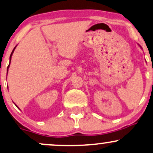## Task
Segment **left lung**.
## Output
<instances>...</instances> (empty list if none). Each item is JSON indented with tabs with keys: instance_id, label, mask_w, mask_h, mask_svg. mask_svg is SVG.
Wrapping results in <instances>:
<instances>
[{
	"instance_id": "8db88e82",
	"label": "left lung",
	"mask_w": 153,
	"mask_h": 153,
	"mask_svg": "<svg viewBox=\"0 0 153 153\" xmlns=\"http://www.w3.org/2000/svg\"><path fill=\"white\" fill-rule=\"evenodd\" d=\"M140 48H141V47H140Z\"/></svg>"
}]
</instances>
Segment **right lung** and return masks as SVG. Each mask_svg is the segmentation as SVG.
<instances>
[{"instance_id":"1","label":"right lung","mask_w":153,"mask_h":153,"mask_svg":"<svg viewBox=\"0 0 153 153\" xmlns=\"http://www.w3.org/2000/svg\"><path fill=\"white\" fill-rule=\"evenodd\" d=\"M16 46L14 48H13V51H12V53H11V54H10V60H11V57H12V55H13V52H14V51H15V49H16ZM10 63H9V65H8V68H7V74H8V68H9V66H10ZM16 105V104H15ZM16 107H17V108H18V107L16 105ZM18 109H19V108H18Z\"/></svg>"}]
</instances>
